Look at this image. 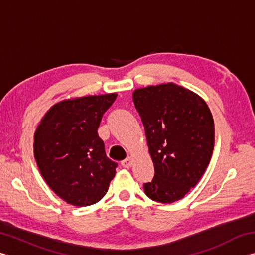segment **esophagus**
I'll list each match as a JSON object with an SVG mask.
<instances>
[{"label": "esophagus", "instance_id": "obj_1", "mask_svg": "<svg viewBox=\"0 0 255 255\" xmlns=\"http://www.w3.org/2000/svg\"><path fill=\"white\" fill-rule=\"evenodd\" d=\"M122 165L124 167H126V169H129L132 165V159L131 157H127L126 159H124V161L122 162Z\"/></svg>", "mask_w": 255, "mask_h": 255}]
</instances>
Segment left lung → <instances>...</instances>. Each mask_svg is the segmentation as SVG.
Returning a JSON list of instances; mask_svg holds the SVG:
<instances>
[{
  "label": "left lung",
  "mask_w": 255,
  "mask_h": 255,
  "mask_svg": "<svg viewBox=\"0 0 255 255\" xmlns=\"http://www.w3.org/2000/svg\"><path fill=\"white\" fill-rule=\"evenodd\" d=\"M133 105L145 128L154 178L144 183L146 196L171 204L199 182L215 143L214 119L207 103L173 83L137 89Z\"/></svg>",
  "instance_id": "1"
}]
</instances>
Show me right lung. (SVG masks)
Returning <instances> with one entry per match:
<instances>
[{
  "label": "right lung",
  "instance_id": "add662e5",
  "mask_svg": "<svg viewBox=\"0 0 255 255\" xmlns=\"http://www.w3.org/2000/svg\"><path fill=\"white\" fill-rule=\"evenodd\" d=\"M116 98L110 93L58 102L37 127V165L50 189L67 204H96L115 178L118 164L107 157L98 128Z\"/></svg>",
  "mask_w": 255,
  "mask_h": 255
}]
</instances>
